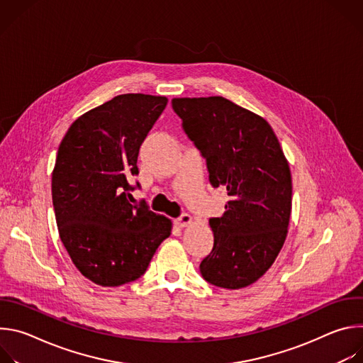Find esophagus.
<instances>
[{"mask_svg":"<svg viewBox=\"0 0 363 363\" xmlns=\"http://www.w3.org/2000/svg\"><path fill=\"white\" fill-rule=\"evenodd\" d=\"M191 223H192V217H191L189 214H182L179 218L175 220V224H177L178 227H181V228L188 227Z\"/></svg>","mask_w":363,"mask_h":363,"instance_id":"obj_1","label":"esophagus"}]
</instances>
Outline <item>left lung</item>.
I'll list each match as a JSON object with an SVG mask.
<instances>
[{"mask_svg": "<svg viewBox=\"0 0 363 363\" xmlns=\"http://www.w3.org/2000/svg\"><path fill=\"white\" fill-rule=\"evenodd\" d=\"M172 108L206 160L211 185H224L230 196L223 217L210 220L214 247L199 272L217 287H247L264 276L286 241L289 162L269 122L225 97H175Z\"/></svg>", "mask_w": 363, "mask_h": 363, "instance_id": "1", "label": "left lung"}]
</instances>
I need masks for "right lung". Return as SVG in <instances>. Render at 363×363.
<instances>
[{"mask_svg": "<svg viewBox=\"0 0 363 363\" xmlns=\"http://www.w3.org/2000/svg\"><path fill=\"white\" fill-rule=\"evenodd\" d=\"M167 103L119 94L77 118L59 146L51 175L59 234L77 270L99 286L139 279L171 235L169 218L129 202L139 147Z\"/></svg>", "mask_w": 363, "mask_h": 363, "instance_id": "1", "label": "right lung"}]
</instances>
